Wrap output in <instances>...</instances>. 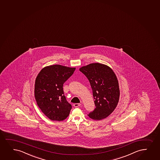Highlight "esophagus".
<instances>
[{
  "label": "esophagus",
  "instance_id": "esophagus-1",
  "mask_svg": "<svg viewBox=\"0 0 160 160\" xmlns=\"http://www.w3.org/2000/svg\"><path fill=\"white\" fill-rule=\"evenodd\" d=\"M80 105H81L80 103H74V104H73V106L75 107H78L80 106Z\"/></svg>",
  "mask_w": 160,
  "mask_h": 160
}]
</instances>
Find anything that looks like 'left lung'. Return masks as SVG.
Masks as SVG:
<instances>
[{
    "instance_id": "left-lung-1",
    "label": "left lung",
    "mask_w": 160,
    "mask_h": 160,
    "mask_svg": "<svg viewBox=\"0 0 160 160\" xmlns=\"http://www.w3.org/2000/svg\"><path fill=\"white\" fill-rule=\"evenodd\" d=\"M81 72L88 79L93 91L96 108L88 114L95 120L108 117L117 107L120 89L117 76L112 68L100 63H92L81 67Z\"/></svg>"
}]
</instances>
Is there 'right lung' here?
Instances as JSON below:
<instances>
[{
  "instance_id": "1",
  "label": "right lung",
  "mask_w": 160,
  "mask_h": 160,
  "mask_svg": "<svg viewBox=\"0 0 160 160\" xmlns=\"http://www.w3.org/2000/svg\"><path fill=\"white\" fill-rule=\"evenodd\" d=\"M75 68L54 65L44 67L36 78L34 97L42 112L52 121L67 118L72 106L64 95L63 84Z\"/></svg>"
}]
</instances>
